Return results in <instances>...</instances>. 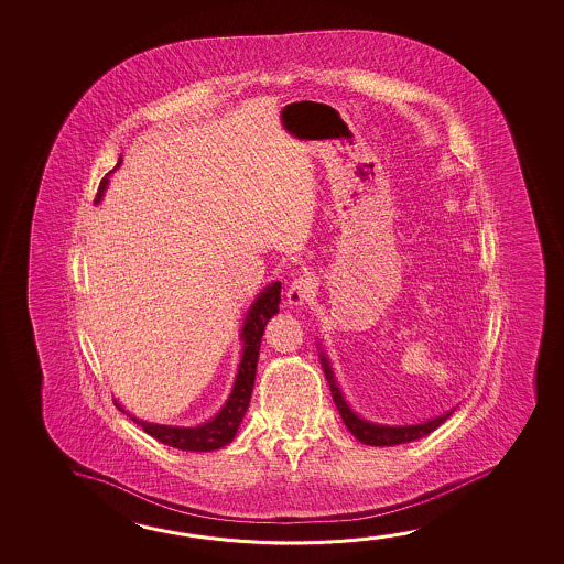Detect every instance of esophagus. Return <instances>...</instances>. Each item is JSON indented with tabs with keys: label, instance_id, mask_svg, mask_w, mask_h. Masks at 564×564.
<instances>
[{
	"label": "esophagus",
	"instance_id": "1",
	"mask_svg": "<svg viewBox=\"0 0 564 564\" xmlns=\"http://www.w3.org/2000/svg\"><path fill=\"white\" fill-rule=\"evenodd\" d=\"M314 289H316V283H314L311 275H299V278L293 279V283L286 289L289 305H305L306 301L313 296Z\"/></svg>",
	"mask_w": 564,
	"mask_h": 564
}]
</instances>
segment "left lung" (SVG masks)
Returning a JSON list of instances; mask_svg holds the SVG:
<instances>
[{
	"label": "left lung",
	"instance_id": "obj_1",
	"mask_svg": "<svg viewBox=\"0 0 564 564\" xmlns=\"http://www.w3.org/2000/svg\"><path fill=\"white\" fill-rule=\"evenodd\" d=\"M321 361H323L324 373H326V379H328V383H330L334 403H336V409H338V413H340L341 421L346 423L348 431H350L360 443L370 444V446H393V444L411 443V441L423 438L426 434L433 433L438 426L443 425L448 416L453 415V411H448V413H444V415L434 416L431 421L419 423V425L389 426L370 423V421H366V419H360V416L356 415V413L351 411L350 405L346 403V399L341 398L340 388H338L336 381H334L333 368H330L328 358H326L324 354H321Z\"/></svg>",
	"mask_w": 564,
	"mask_h": 564
}]
</instances>
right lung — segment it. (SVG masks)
Masks as SVG:
<instances>
[{
    "instance_id": "add662e5",
    "label": "right lung",
    "mask_w": 564,
    "mask_h": 564,
    "mask_svg": "<svg viewBox=\"0 0 564 564\" xmlns=\"http://www.w3.org/2000/svg\"><path fill=\"white\" fill-rule=\"evenodd\" d=\"M118 165H120V161H118ZM118 165H116V169H118ZM113 171H110V173H113ZM106 185H108V178H104L100 183L96 203L102 198ZM279 301H281V283L275 281L259 293L256 303L250 306V311L246 314L240 334L243 348H241L238 376L234 381L230 398L214 419L198 426H169L145 423V421H139V419L128 413L131 421L138 423L153 438H158L159 443L169 444V446L178 448V451L210 453V451H218L226 444H230L236 433H238V429H240V423L243 421L248 406H250L256 370H258L259 346H261V338H263V330L268 326L269 318L279 313ZM113 403L120 409L121 413H126L118 401H113Z\"/></svg>"
}]
</instances>
